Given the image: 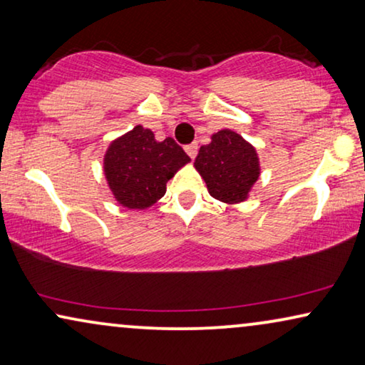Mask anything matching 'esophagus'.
Returning <instances> with one entry per match:
<instances>
[{"label": "esophagus", "mask_w": 365, "mask_h": 365, "mask_svg": "<svg viewBox=\"0 0 365 365\" xmlns=\"http://www.w3.org/2000/svg\"><path fill=\"white\" fill-rule=\"evenodd\" d=\"M185 152L188 153L190 158H195V157H197V152H198V145H197V143H190V145L185 147Z\"/></svg>", "instance_id": "34e87169"}]
</instances>
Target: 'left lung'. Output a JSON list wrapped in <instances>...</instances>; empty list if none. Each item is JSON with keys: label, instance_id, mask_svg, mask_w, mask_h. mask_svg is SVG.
<instances>
[{"label": "left lung", "instance_id": "8db88e82", "mask_svg": "<svg viewBox=\"0 0 365 365\" xmlns=\"http://www.w3.org/2000/svg\"><path fill=\"white\" fill-rule=\"evenodd\" d=\"M193 165L208 193L228 205L245 202L261 173L256 148L230 129L213 133L212 142L200 147Z\"/></svg>", "mask_w": 365, "mask_h": 365}]
</instances>
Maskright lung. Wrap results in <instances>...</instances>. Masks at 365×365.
<instances>
[{"mask_svg": "<svg viewBox=\"0 0 365 365\" xmlns=\"http://www.w3.org/2000/svg\"><path fill=\"white\" fill-rule=\"evenodd\" d=\"M188 162L172 137L158 142L150 129L135 125L107 147L104 175L117 203L145 210L165 195L167 182Z\"/></svg>", "mask_w": 365, "mask_h": 365, "instance_id": "obj_1", "label": "right lung"}]
</instances>
